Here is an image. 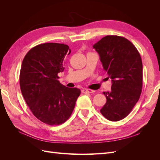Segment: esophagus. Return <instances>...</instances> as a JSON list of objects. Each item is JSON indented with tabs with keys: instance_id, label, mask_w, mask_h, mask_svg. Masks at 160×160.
I'll list each match as a JSON object with an SVG mask.
<instances>
[{
	"instance_id": "esophagus-1",
	"label": "esophagus",
	"mask_w": 160,
	"mask_h": 160,
	"mask_svg": "<svg viewBox=\"0 0 160 160\" xmlns=\"http://www.w3.org/2000/svg\"><path fill=\"white\" fill-rule=\"evenodd\" d=\"M81 91H82V93H93L95 91L92 90V89H83Z\"/></svg>"
}]
</instances>
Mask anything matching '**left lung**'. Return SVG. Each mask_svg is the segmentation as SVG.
<instances>
[{
    "mask_svg": "<svg viewBox=\"0 0 160 160\" xmlns=\"http://www.w3.org/2000/svg\"><path fill=\"white\" fill-rule=\"evenodd\" d=\"M93 47L112 81L111 91L103 92L107 101L100 112L107 119L118 122L129 114L142 93V58L132 42L123 37L108 35Z\"/></svg>",
    "mask_w": 160,
    "mask_h": 160,
    "instance_id": "left-lung-1",
    "label": "left lung"
}]
</instances>
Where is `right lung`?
Listing matches in <instances>:
<instances>
[{
    "label": "right lung",
    "mask_w": 160,
    "mask_h": 160,
    "mask_svg": "<svg viewBox=\"0 0 160 160\" xmlns=\"http://www.w3.org/2000/svg\"><path fill=\"white\" fill-rule=\"evenodd\" d=\"M68 45L56 42L38 45L28 51L20 72L21 93L35 117L50 125H59L69 118L80 89L62 85L58 73L64 70Z\"/></svg>",
    "instance_id": "1"
}]
</instances>
